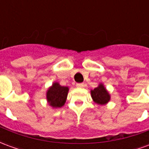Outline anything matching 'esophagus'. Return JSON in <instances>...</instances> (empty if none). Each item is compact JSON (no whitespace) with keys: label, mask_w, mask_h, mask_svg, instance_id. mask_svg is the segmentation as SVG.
I'll return each mask as SVG.
<instances>
[{"label":"esophagus","mask_w":149,"mask_h":149,"mask_svg":"<svg viewBox=\"0 0 149 149\" xmlns=\"http://www.w3.org/2000/svg\"><path fill=\"white\" fill-rule=\"evenodd\" d=\"M77 86L78 88H83L84 86V83H78V84H77Z\"/></svg>","instance_id":"esophagus-1"}]
</instances>
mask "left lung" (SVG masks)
Here are the masks:
<instances>
[{
	"label": "left lung",
	"mask_w": 149,
	"mask_h": 149,
	"mask_svg": "<svg viewBox=\"0 0 149 149\" xmlns=\"http://www.w3.org/2000/svg\"><path fill=\"white\" fill-rule=\"evenodd\" d=\"M90 93L93 100L99 105H105L111 100V95L103 83H100L97 88L92 89Z\"/></svg>",
	"instance_id": "1"
}]
</instances>
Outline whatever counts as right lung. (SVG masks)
Masks as SVG:
<instances>
[{"mask_svg":"<svg viewBox=\"0 0 149 149\" xmlns=\"http://www.w3.org/2000/svg\"><path fill=\"white\" fill-rule=\"evenodd\" d=\"M69 88L68 86H61L58 82H53L47 89L46 100L52 109H59L65 105Z\"/></svg>","mask_w":149,"mask_h":149,"instance_id":"right-lung-1","label":"right lung"}]
</instances>
